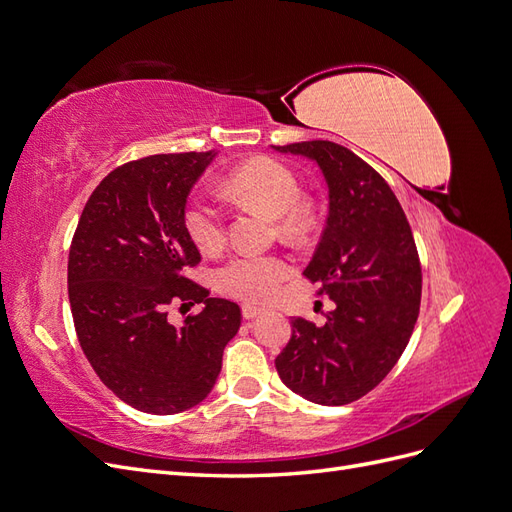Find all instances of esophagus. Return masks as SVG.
Instances as JSON below:
<instances>
[{"label": "esophagus", "instance_id": "34e87169", "mask_svg": "<svg viewBox=\"0 0 512 512\" xmlns=\"http://www.w3.org/2000/svg\"><path fill=\"white\" fill-rule=\"evenodd\" d=\"M260 314H265V307L254 305V303H243V318L245 320H254Z\"/></svg>", "mask_w": 512, "mask_h": 512}]
</instances>
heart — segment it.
Returning a JSON list of instances; mask_svg holds the SVG:
<instances>
[{
    "mask_svg": "<svg viewBox=\"0 0 512 512\" xmlns=\"http://www.w3.org/2000/svg\"><path fill=\"white\" fill-rule=\"evenodd\" d=\"M226 192L239 203L256 205L275 215L288 237H303L314 226V205L301 196L303 185L290 164L258 156L235 166L226 177ZM188 237L203 254H218L226 245V215L215 200L192 196L183 211ZM292 273V262L282 254H237L215 271V284L232 299L269 301Z\"/></svg>",
    "mask_w": 512,
    "mask_h": 512,
    "instance_id": "heart-1",
    "label": "heart"
}]
</instances>
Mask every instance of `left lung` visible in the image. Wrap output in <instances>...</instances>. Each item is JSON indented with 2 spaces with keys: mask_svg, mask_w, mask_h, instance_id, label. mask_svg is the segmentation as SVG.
<instances>
[{
  "mask_svg": "<svg viewBox=\"0 0 512 512\" xmlns=\"http://www.w3.org/2000/svg\"><path fill=\"white\" fill-rule=\"evenodd\" d=\"M275 149L316 160L327 177L329 218L305 277L335 303L322 327L292 320L275 367L292 393L344 406L376 389L404 354L421 307V260L406 213L376 168L331 141Z\"/></svg>",
  "mask_w": 512,
  "mask_h": 512,
  "instance_id": "1",
  "label": "left lung"
}]
</instances>
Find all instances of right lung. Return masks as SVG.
Here are the masks:
<instances>
[{"label":"right lung","mask_w":512,"mask_h":512,"mask_svg":"<svg viewBox=\"0 0 512 512\" xmlns=\"http://www.w3.org/2000/svg\"><path fill=\"white\" fill-rule=\"evenodd\" d=\"M215 151L158 153L111 170L91 192L68 256L76 337L106 389L149 414L203 401L222 369L241 307L209 297L188 271L200 252L183 226L185 200ZM205 302L177 330L170 304Z\"/></svg>","instance_id":"obj_1"}]
</instances>
